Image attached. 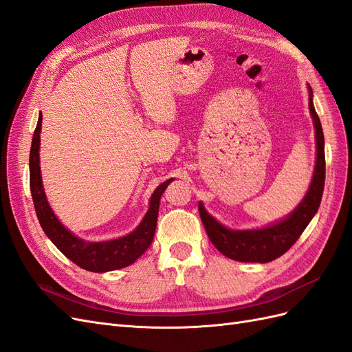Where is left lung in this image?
Wrapping results in <instances>:
<instances>
[{"instance_id": "left-lung-1", "label": "left lung", "mask_w": 352, "mask_h": 352, "mask_svg": "<svg viewBox=\"0 0 352 352\" xmlns=\"http://www.w3.org/2000/svg\"><path fill=\"white\" fill-rule=\"evenodd\" d=\"M308 107H310L316 131V167L310 188L289 216L261 229L233 230L223 226L214 217L210 216L202 202L198 204L202 225L206 228L211 243L228 258L242 263H269L279 258L301 236L320 207L326 175L324 136L320 119L313 104L311 87H308Z\"/></svg>"}]
</instances>
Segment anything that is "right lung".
<instances>
[{
    "mask_svg": "<svg viewBox=\"0 0 352 352\" xmlns=\"http://www.w3.org/2000/svg\"><path fill=\"white\" fill-rule=\"evenodd\" d=\"M41 126L42 116H39L36 129L34 133V140H32L29 173L32 199H34L35 211L42 230L45 232V235L50 238V241L54 243L70 261L78 264L79 267L88 272L105 273L117 269H123L133 264L148 250V247H150L154 239L160 199H162V195L167 185L172 182L173 179H168L160 186H157L150 199V208H148L144 219L133 232L127 233V235L122 238L102 242H91L80 239L78 236H74L69 229L61 225L47 201L39 166Z\"/></svg>",
    "mask_w": 352,
    "mask_h": 352,
    "instance_id": "add662e5",
    "label": "right lung"
}]
</instances>
